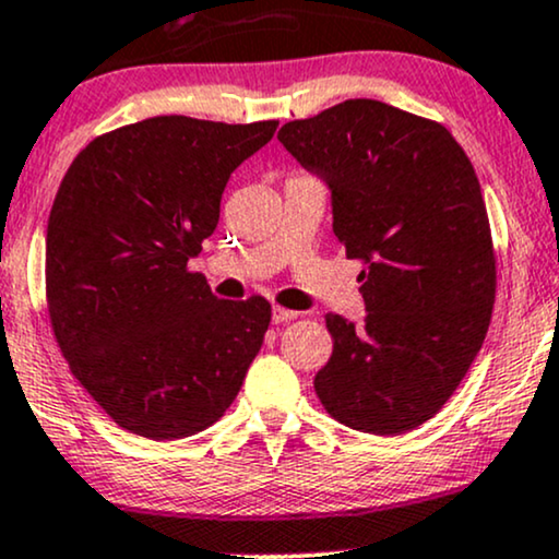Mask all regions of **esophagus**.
Listing matches in <instances>:
<instances>
[{
    "label": "esophagus",
    "instance_id": "34e87169",
    "mask_svg": "<svg viewBox=\"0 0 559 559\" xmlns=\"http://www.w3.org/2000/svg\"><path fill=\"white\" fill-rule=\"evenodd\" d=\"M297 316L299 312L286 310V307H278V305L273 307V323H288V320H294Z\"/></svg>",
    "mask_w": 559,
    "mask_h": 559
}]
</instances>
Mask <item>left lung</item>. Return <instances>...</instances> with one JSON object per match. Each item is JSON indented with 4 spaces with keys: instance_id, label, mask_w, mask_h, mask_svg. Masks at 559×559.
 <instances>
[{
    "instance_id": "left-lung-1",
    "label": "left lung",
    "mask_w": 559,
    "mask_h": 559,
    "mask_svg": "<svg viewBox=\"0 0 559 559\" xmlns=\"http://www.w3.org/2000/svg\"><path fill=\"white\" fill-rule=\"evenodd\" d=\"M278 141L329 183L333 234L365 262L368 316H325L318 400L355 431H413L454 394L491 323L497 258L476 170L444 126L376 99L292 120Z\"/></svg>"
}]
</instances>
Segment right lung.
<instances>
[{"label": "right lung", "instance_id": "right-lung-1", "mask_svg": "<svg viewBox=\"0 0 559 559\" xmlns=\"http://www.w3.org/2000/svg\"><path fill=\"white\" fill-rule=\"evenodd\" d=\"M275 128L157 115L88 141L57 189L49 320L73 376L126 431H204L258 357L271 301L217 299L189 260L217 226L230 173Z\"/></svg>", "mask_w": 559, "mask_h": 559}]
</instances>
